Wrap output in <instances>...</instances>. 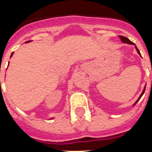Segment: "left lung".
<instances>
[{
  "mask_svg": "<svg viewBox=\"0 0 152 152\" xmlns=\"http://www.w3.org/2000/svg\"><path fill=\"white\" fill-rule=\"evenodd\" d=\"M120 38H121V41H122L123 42H125V43H128V44H132V45H135V44L133 43V42H131V41H130L129 39H128V38H126V37H124V36H121V35H120ZM136 48H137V52H138V53H139V54L140 55V56H141V54H140V53L139 50H138V49H137V46H136ZM144 91H145V88H144V91H143V92H142L141 95H140V96L139 99L137 100V101L136 102H135V104L137 103V102L139 101V100H140V98L142 97V95H144Z\"/></svg>",
  "mask_w": 152,
  "mask_h": 152,
  "instance_id": "1",
  "label": "left lung"
}]
</instances>
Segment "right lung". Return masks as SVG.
<instances>
[{
  "label": "right lung",
  "mask_w": 152,
  "mask_h": 152,
  "mask_svg": "<svg viewBox=\"0 0 152 152\" xmlns=\"http://www.w3.org/2000/svg\"><path fill=\"white\" fill-rule=\"evenodd\" d=\"M30 41H27V42H29ZM12 55H11V56H12Z\"/></svg>",
  "instance_id": "obj_1"
}]
</instances>
